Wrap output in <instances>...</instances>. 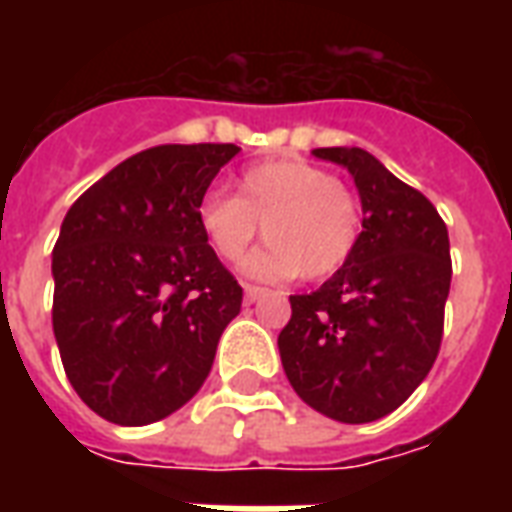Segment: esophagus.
<instances>
[{"instance_id": "obj_1", "label": "esophagus", "mask_w": 512, "mask_h": 512, "mask_svg": "<svg viewBox=\"0 0 512 512\" xmlns=\"http://www.w3.org/2000/svg\"><path fill=\"white\" fill-rule=\"evenodd\" d=\"M244 296H246V301L252 304V301H257V299H263V296H268V290H266V288H260V285H249V282H246V285H244Z\"/></svg>"}]
</instances>
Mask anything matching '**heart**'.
<instances>
[{
  "mask_svg": "<svg viewBox=\"0 0 512 512\" xmlns=\"http://www.w3.org/2000/svg\"><path fill=\"white\" fill-rule=\"evenodd\" d=\"M263 224L268 244L246 260L257 279H326L354 257L362 241V205L329 169L304 158H279L249 167L238 194H208L200 227L216 255L235 263Z\"/></svg>",
  "mask_w": 512,
  "mask_h": 512,
  "instance_id": "obj_1",
  "label": "heart"
}]
</instances>
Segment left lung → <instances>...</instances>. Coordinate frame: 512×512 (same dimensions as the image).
I'll use <instances>...</instances> for the list:
<instances>
[{
	"instance_id": "1",
	"label": "left lung",
	"mask_w": 512,
	"mask_h": 512,
	"mask_svg": "<svg viewBox=\"0 0 512 512\" xmlns=\"http://www.w3.org/2000/svg\"><path fill=\"white\" fill-rule=\"evenodd\" d=\"M354 175L365 230L321 288L290 296L279 356L296 395L348 425L392 414L436 362L450 296L447 224L362 147H318Z\"/></svg>"
}]
</instances>
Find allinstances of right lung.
Returning <instances> with one entry per match:
<instances>
[{
  "instance_id": "add662e5",
  "label": "right lung",
  "mask_w": 512,
  "mask_h": 512,
  "mask_svg": "<svg viewBox=\"0 0 512 512\" xmlns=\"http://www.w3.org/2000/svg\"><path fill=\"white\" fill-rule=\"evenodd\" d=\"M235 145H158L126 158L65 213L51 323L65 376L98 417L150 425L200 392L244 290L200 227Z\"/></svg>"
}]
</instances>
